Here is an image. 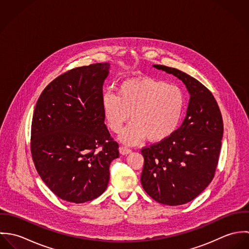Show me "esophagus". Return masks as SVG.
Listing matches in <instances>:
<instances>
[{"mask_svg": "<svg viewBox=\"0 0 249 249\" xmlns=\"http://www.w3.org/2000/svg\"><path fill=\"white\" fill-rule=\"evenodd\" d=\"M119 150H120V153L123 155H127V154L131 153V149L127 148L126 146H120Z\"/></svg>", "mask_w": 249, "mask_h": 249, "instance_id": "1", "label": "esophagus"}]
</instances>
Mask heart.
Returning <instances> with one entry per match:
<instances>
[{
  "mask_svg": "<svg viewBox=\"0 0 249 249\" xmlns=\"http://www.w3.org/2000/svg\"><path fill=\"white\" fill-rule=\"evenodd\" d=\"M186 96L177 85L149 76L129 78L118 85V94L106 92L102 107L108 127L119 133L127 122L132 121L120 135L127 144H136L145 137L159 142L171 137L182 120Z\"/></svg>",
  "mask_w": 249,
  "mask_h": 249,
  "instance_id": "heart-1",
  "label": "heart"
}]
</instances>
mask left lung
Here are the masks:
<instances>
[{"label":"left lung","instance_id":"1","mask_svg":"<svg viewBox=\"0 0 249 249\" xmlns=\"http://www.w3.org/2000/svg\"><path fill=\"white\" fill-rule=\"evenodd\" d=\"M153 67L182 80L190 101L176 132L141 150V183L155 201L182 205L196 198L213 178L223 135L222 117L212 93L198 80L176 68Z\"/></svg>","mask_w":249,"mask_h":249}]
</instances>
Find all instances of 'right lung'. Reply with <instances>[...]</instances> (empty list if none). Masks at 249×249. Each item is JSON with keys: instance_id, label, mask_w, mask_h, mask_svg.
<instances>
[{"instance_id": "1", "label": "right lung", "mask_w": 249, "mask_h": 249, "mask_svg": "<svg viewBox=\"0 0 249 249\" xmlns=\"http://www.w3.org/2000/svg\"><path fill=\"white\" fill-rule=\"evenodd\" d=\"M109 69L107 62L66 71L36 103L31 150L37 173L54 195L72 203L100 196L110 163L119 157L102 107Z\"/></svg>"}]
</instances>
